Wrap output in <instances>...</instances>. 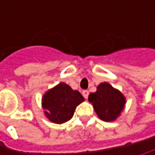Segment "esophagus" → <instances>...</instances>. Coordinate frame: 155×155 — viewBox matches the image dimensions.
Listing matches in <instances>:
<instances>
[{"mask_svg": "<svg viewBox=\"0 0 155 155\" xmlns=\"http://www.w3.org/2000/svg\"><path fill=\"white\" fill-rule=\"evenodd\" d=\"M81 93H82V95H83V97H84L85 99H88V96H89V91H86V90H85V91H82Z\"/></svg>", "mask_w": 155, "mask_h": 155, "instance_id": "obj_1", "label": "esophagus"}]
</instances>
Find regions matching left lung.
Masks as SVG:
<instances>
[{"mask_svg":"<svg viewBox=\"0 0 155 155\" xmlns=\"http://www.w3.org/2000/svg\"><path fill=\"white\" fill-rule=\"evenodd\" d=\"M88 100L98 117L105 122L115 121L121 115L127 101L123 93L108 82L100 83L97 91L91 93Z\"/></svg>","mask_w":155,"mask_h":155,"instance_id":"obj_1","label":"left lung"}]
</instances>
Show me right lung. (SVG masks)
I'll return each instance as SVG.
<instances>
[{"instance_id":"1","label":"right lung","mask_w":155,"mask_h":155,"mask_svg":"<svg viewBox=\"0 0 155 155\" xmlns=\"http://www.w3.org/2000/svg\"><path fill=\"white\" fill-rule=\"evenodd\" d=\"M83 101L84 98L78 91L60 82L45 92L42 97V108L49 121L63 124L73 117L76 107Z\"/></svg>"}]
</instances>
